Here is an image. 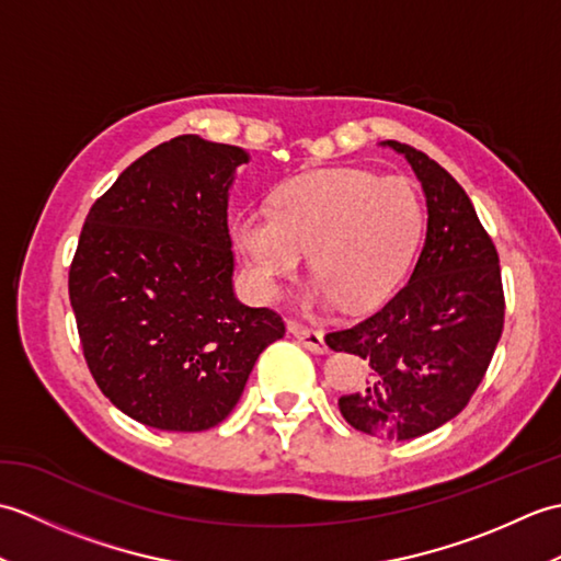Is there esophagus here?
I'll list each match as a JSON object with an SVG mask.
<instances>
[{
	"label": "esophagus",
	"instance_id": "obj_1",
	"mask_svg": "<svg viewBox=\"0 0 561 561\" xmlns=\"http://www.w3.org/2000/svg\"><path fill=\"white\" fill-rule=\"evenodd\" d=\"M289 332L304 344L308 352H313V354H325L328 352L325 337H323V332H320V330L306 328L301 323H289Z\"/></svg>",
	"mask_w": 561,
	"mask_h": 561
}]
</instances>
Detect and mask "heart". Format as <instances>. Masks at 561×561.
Masks as SVG:
<instances>
[{
  "label": "heart",
  "instance_id": "heart-1",
  "mask_svg": "<svg viewBox=\"0 0 561 561\" xmlns=\"http://www.w3.org/2000/svg\"><path fill=\"white\" fill-rule=\"evenodd\" d=\"M422 224V202L410 181L335 169L279 183L270 211L238 214L231 241L265 296H279L311 253L318 299L364 313L396 291Z\"/></svg>",
  "mask_w": 561,
  "mask_h": 561
}]
</instances>
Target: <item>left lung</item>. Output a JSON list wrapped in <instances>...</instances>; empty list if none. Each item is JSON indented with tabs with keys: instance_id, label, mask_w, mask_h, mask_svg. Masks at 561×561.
Segmentation results:
<instances>
[{
	"instance_id": "8db88e82",
	"label": "left lung",
	"mask_w": 561,
	"mask_h": 561,
	"mask_svg": "<svg viewBox=\"0 0 561 561\" xmlns=\"http://www.w3.org/2000/svg\"><path fill=\"white\" fill-rule=\"evenodd\" d=\"M410 161L426 197V238L410 282L359 323L328 332L330 350L359 356L364 383L340 398L356 432L410 440L465 410L504 330L499 253L470 197L424 151L383 141Z\"/></svg>"
}]
</instances>
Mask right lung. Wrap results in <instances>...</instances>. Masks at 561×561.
Wrapping results in <instances>:
<instances>
[{"instance_id":"right-lung-1","label":"right lung","mask_w":561,"mask_h":561,"mask_svg":"<svg viewBox=\"0 0 561 561\" xmlns=\"http://www.w3.org/2000/svg\"><path fill=\"white\" fill-rule=\"evenodd\" d=\"M241 147L183 135L93 202L69 267L83 359L101 392L163 432H205L236 408L257 356L284 337L233 296L226 207Z\"/></svg>"}]
</instances>
